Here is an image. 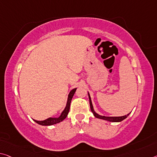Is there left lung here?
<instances>
[{"label":"left lung","instance_id":"obj_1","mask_svg":"<svg viewBox=\"0 0 157 157\" xmlns=\"http://www.w3.org/2000/svg\"><path fill=\"white\" fill-rule=\"evenodd\" d=\"M89 103H90V108H91V110L92 113H93L94 115L96 117V118L98 119H104V120L108 121H112V122H119V121H121L124 119H125L129 115V114H128L127 115H124V116H121V117H105V116H101L99 115L97 113H96L94 110V108L93 105H92V103H91V100L90 98V96L89 94Z\"/></svg>","mask_w":157,"mask_h":157}]
</instances>
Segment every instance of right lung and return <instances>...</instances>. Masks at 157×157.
I'll return each instance as SVG.
<instances>
[{"mask_svg":"<svg viewBox=\"0 0 157 157\" xmlns=\"http://www.w3.org/2000/svg\"><path fill=\"white\" fill-rule=\"evenodd\" d=\"M76 89H77V88L73 89V90L70 92V94H68V101H67L66 108H65V109H64V110L62 112L61 114L59 117H57V118L49 117V118L47 119L44 121H37V120H35V119H33V120L36 121V123H38V124H40V125L50 126V125H53V124H55L61 122V121H63V119H65L66 117H67V115H68V113H69L70 105H71V100H72V98H73V96L74 95L75 92V91H76Z\"/></svg>","mask_w":157,"mask_h":157,"instance_id":"obj_1","label":"right lung"}]
</instances>
